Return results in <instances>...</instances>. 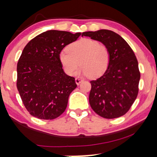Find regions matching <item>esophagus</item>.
<instances>
[{
  "mask_svg": "<svg viewBox=\"0 0 157 157\" xmlns=\"http://www.w3.org/2000/svg\"><path fill=\"white\" fill-rule=\"evenodd\" d=\"M75 82H76L77 85H80L81 82H82V80H81V79H79V78H76L75 79Z\"/></svg>",
  "mask_w": 157,
  "mask_h": 157,
  "instance_id": "esophagus-1",
  "label": "esophagus"
}]
</instances>
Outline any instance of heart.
<instances>
[{
    "label": "heart",
    "mask_w": 157,
    "mask_h": 157,
    "mask_svg": "<svg viewBox=\"0 0 157 157\" xmlns=\"http://www.w3.org/2000/svg\"><path fill=\"white\" fill-rule=\"evenodd\" d=\"M66 51L61 52L59 60L66 75L71 76L79 64V73L95 79L103 75L109 66L111 54L105 45L94 40L83 38L70 44Z\"/></svg>",
    "instance_id": "heart-1"
}]
</instances>
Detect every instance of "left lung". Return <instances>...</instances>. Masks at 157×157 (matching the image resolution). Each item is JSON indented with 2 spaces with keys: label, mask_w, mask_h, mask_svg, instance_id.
<instances>
[{
  "label": "left lung",
  "mask_w": 157,
  "mask_h": 157,
  "mask_svg": "<svg viewBox=\"0 0 157 157\" xmlns=\"http://www.w3.org/2000/svg\"><path fill=\"white\" fill-rule=\"evenodd\" d=\"M82 36L100 41L111 54L107 71L90 82V105L102 117H120L129 111L138 95L140 72L134 52L121 36L111 30L86 32Z\"/></svg>",
  "instance_id": "1"
}]
</instances>
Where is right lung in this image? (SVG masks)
I'll return each mask as SVG.
<instances>
[{
    "label": "right lung",
    "instance_id": "obj_1",
    "mask_svg": "<svg viewBox=\"0 0 157 157\" xmlns=\"http://www.w3.org/2000/svg\"><path fill=\"white\" fill-rule=\"evenodd\" d=\"M80 35L49 30L36 36L23 48L17 65V88L32 116L53 120L65 111L77 84L75 77L63 71L59 55Z\"/></svg>",
    "mask_w": 157,
    "mask_h": 157
}]
</instances>
